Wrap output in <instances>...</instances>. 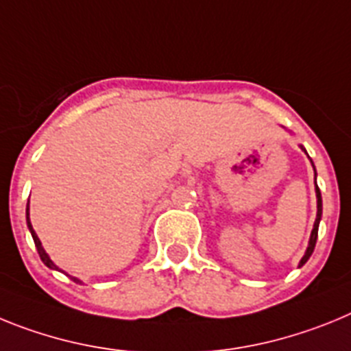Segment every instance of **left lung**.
<instances>
[{"label":"left lung","mask_w":351,"mask_h":351,"mask_svg":"<svg viewBox=\"0 0 351 351\" xmlns=\"http://www.w3.org/2000/svg\"><path fill=\"white\" fill-rule=\"evenodd\" d=\"M302 148V146H300ZM304 150V148H302ZM306 152V150H304ZM316 199H318V212H316V221H315V226H313V231H311V239H309V245L306 249V254L302 256V260L298 263V267H302L306 265V261L309 260L313 251H315V245H316V239H318V226H319V221H322V193H319L318 185H316Z\"/></svg>","instance_id":"obj_1"}]
</instances>
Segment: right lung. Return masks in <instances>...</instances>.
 I'll return each instance as SVG.
<instances>
[{"label":"right lung","instance_id":"1","mask_svg":"<svg viewBox=\"0 0 351 351\" xmlns=\"http://www.w3.org/2000/svg\"><path fill=\"white\" fill-rule=\"evenodd\" d=\"M26 222H28L29 233H32V237H33V242H35V247H36V251H38V256H40V260L44 261V265H45V267L53 268V270H60V268H58L56 265L53 263V260H51V258H49V254H47V252L44 251V247H42V242H40V239H38V237H36L35 230H33V226H32V221H29V199H28V206H26ZM72 279H74V282H81V281H79V279H77V277H72Z\"/></svg>","mask_w":351,"mask_h":351}]
</instances>
